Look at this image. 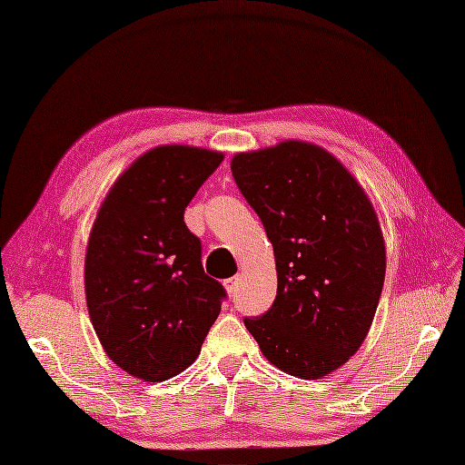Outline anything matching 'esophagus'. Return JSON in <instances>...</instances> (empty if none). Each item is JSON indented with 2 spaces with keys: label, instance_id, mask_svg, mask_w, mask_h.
Returning a JSON list of instances; mask_svg holds the SVG:
<instances>
[{
  "label": "esophagus",
  "instance_id": "esophagus-1",
  "mask_svg": "<svg viewBox=\"0 0 465 465\" xmlns=\"http://www.w3.org/2000/svg\"><path fill=\"white\" fill-rule=\"evenodd\" d=\"M224 289H227L229 297H234V292L238 289V277H231V279L224 281Z\"/></svg>",
  "mask_w": 465,
  "mask_h": 465
}]
</instances>
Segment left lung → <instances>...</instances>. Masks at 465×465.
<instances>
[{"mask_svg": "<svg viewBox=\"0 0 465 465\" xmlns=\"http://www.w3.org/2000/svg\"><path fill=\"white\" fill-rule=\"evenodd\" d=\"M238 190L273 244L277 294L244 318L283 372L318 380L367 337L386 275V248L367 193L331 153L283 142L231 161Z\"/></svg>", "mask_w": 465, "mask_h": 465, "instance_id": "8db88e82", "label": "left lung"}]
</instances>
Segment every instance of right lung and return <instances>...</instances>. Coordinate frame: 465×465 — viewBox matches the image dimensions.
Segmentation results:
<instances>
[{"label":"right lung","instance_id":"right-lung-1","mask_svg":"<svg viewBox=\"0 0 465 465\" xmlns=\"http://www.w3.org/2000/svg\"><path fill=\"white\" fill-rule=\"evenodd\" d=\"M223 154L163 145L142 154L110 188L85 256V294L104 353L145 382L180 374L198 359L227 299L202 265L184 209Z\"/></svg>","mask_w":465,"mask_h":465}]
</instances>
